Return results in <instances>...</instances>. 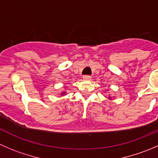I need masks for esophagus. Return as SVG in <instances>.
Here are the masks:
<instances>
[{
	"label": "esophagus",
	"mask_w": 158,
	"mask_h": 158,
	"mask_svg": "<svg viewBox=\"0 0 158 158\" xmlns=\"http://www.w3.org/2000/svg\"><path fill=\"white\" fill-rule=\"evenodd\" d=\"M82 79H83L84 80H90V79H91V76L85 75V76H83Z\"/></svg>",
	"instance_id": "esophagus-1"
}]
</instances>
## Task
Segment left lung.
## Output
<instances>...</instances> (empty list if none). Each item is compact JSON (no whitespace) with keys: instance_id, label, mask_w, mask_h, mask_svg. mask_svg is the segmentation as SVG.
<instances>
[{"instance_id":"1","label":"left lung","mask_w":158,"mask_h":158,"mask_svg":"<svg viewBox=\"0 0 158 158\" xmlns=\"http://www.w3.org/2000/svg\"><path fill=\"white\" fill-rule=\"evenodd\" d=\"M109 98H110V99H111V97H109Z\"/></svg>"}]
</instances>
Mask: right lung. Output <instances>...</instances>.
Wrapping results in <instances>:
<instances>
[{
  "label": "right lung",
  "instance_id": "1",
  "mask_svg": "<svg viewBox=\"0 0 158 158\" xmlns=\"http://www.w3.org/2000/svg\"><path fill=\"white\" fill-rule=\"evenodd\" d=\"M66 92H62V94H61V95H65V94H66Z\"/></svg>",
  "mask_w": 158,
  "mask_h": 158
}]
</instances>
